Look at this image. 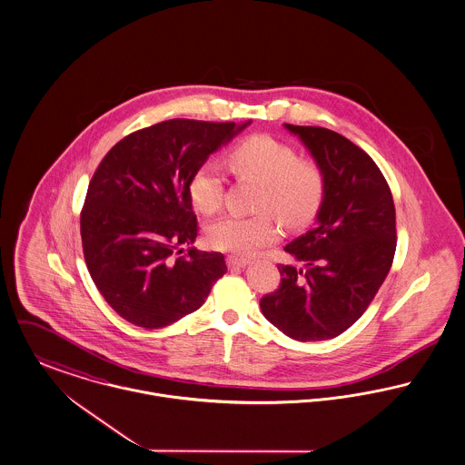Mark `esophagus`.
I'll return each instance as SVG.
<instances>
[{"label": "esophagus", "mask_w": 465, "mask_h": 465, "mask_svg": "<svg viewBox=\"0 0 465 465\" xmlns=\"http://www.w3.org/2000/svg\"><path fill=\"white\" fill-rule=\"evenodd\" d=\"M226 263H228L230 269H242V267H246V265L250 263V260L239 258V256H228V258H226Z\"/></svg>", "instance_id": "34e87169"}]
</instances>
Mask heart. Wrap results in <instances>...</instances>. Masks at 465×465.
Instances as JSON below:
<instances>
[{
	"instance_id": "1",
	"label": "heart",
	"mask_w": 465,
	"mask_h": 465,
	"mask_svg": "<svg viewBox=\"0 0 465 465\" xmlns=\"http://www.w3.org/2000/svg\"><path fill=\"white\" fill-rule=\"evenodd\" d=\"M233 177L260 187L254 209L262 214L224 215L207 230L211 248L241 256L252 254L280 237L276 215L286 226H302L321 211L327 173L313 155L269 134H256L232 146L226 155ZM189 200L202 214L217 213L224 198V179L214 163H202L187 182Z\"/></svg>"
}]
</instances>
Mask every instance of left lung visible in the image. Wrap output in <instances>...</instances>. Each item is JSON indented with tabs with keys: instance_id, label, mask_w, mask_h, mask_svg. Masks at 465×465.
<instances>
[{
	"instance_id": "8db88e82",
	"label": "left lung",
	"mask_w": 465,
	"mask_h": 465,
	"mask_svg": "<svg viewBox=\"0 0 465 465\" xmlns=\"http://www.w3.org/2000/svg\"><path fill=\"white\" fill-rule=\"evenodd\" d=\"M327 173L317 224L285 246L304 269L280 263L282 283L260 299L262 313L297 341L331 340L366 312L396 251L393 194L373 159L345 136L292 125Z\"/></svg>"
}]
</instances>
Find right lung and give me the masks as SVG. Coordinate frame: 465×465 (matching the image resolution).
Masks as SVG:
<instances>
[{
  "label": "right lung",
  "mask_w": 465,
  "mask_h": 465,
  "mask_svg": "<svg viewBox=\"0 0 465 465\" xmlns=\"http://www.w3.org/2000/svg\"><path fill=\"white\" fill-rule=\"evenodd\" d=\"M248 124L173 118L114 144L90 180L81 211L88 272L127 322L159 329L196 312L226 272L221 252L189 250L198 221L193 172Z\"/></svg>",
  "instance_id": "1"
}]
</instances>
